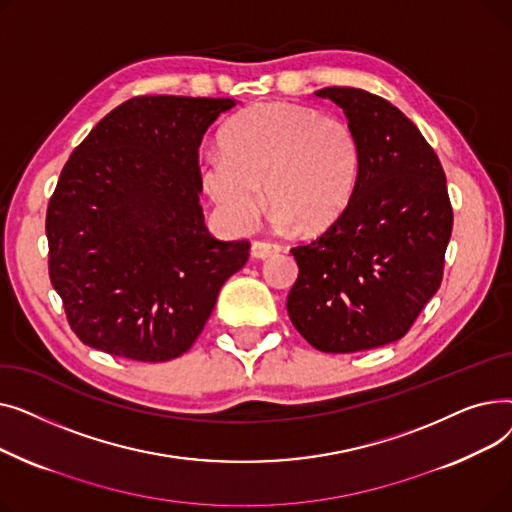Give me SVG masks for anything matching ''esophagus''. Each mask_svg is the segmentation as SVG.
<instances>
[{
    "mask_svg": "<svg viewBox=\"0 0 512 512\" xmlns=\"http://www.w3.org/2000/svg\"><path fill=\"white\" fill-rule=\"evenodd\" d=\"M282 251V247L278 242H265V240H255L253 247H251V255L255 259H267L272 255H278Z\"/></svg>",
    "mask_w": 512,
    "mask_h": 512,
    "instance_id": "obj_1",
    "label": "esophagus"
}]
</instances>
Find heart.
Wrapping results in <instances>:
<instances>
[{
    "mask_svg": "<svg viewBox=\"0 0 512 512\" xmlns=\"http://www.w3.org/2000/svg\"><path fill=\"white\" fill-rule=\"evenodd\" d=\"M222 153L203 157L199 176L226 224L247 232L263 209V186L282 228H332L351 203L361 172L355 128L311 107L263 103L232 118Z\"/></svg>",
    "mask_w": 512,
    "mask_h": 512,
    "instance_id": "obj_1",
    "label": "heart"
}]
</instances>
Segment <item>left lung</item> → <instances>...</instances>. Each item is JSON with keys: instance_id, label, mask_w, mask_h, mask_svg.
Instances as JSON below:
<instances>
[{"instance_id": "obj_1", "label": "left lung", "mask_w": 512, "mask_h": 512, "mask_svg": "<svg viewBox=\"0 0 512 512\" xmlns=\"http://www.w3.org/2000/svg\"><path fill=\"white\" fill-rule=\"evenodd\" d=\"M361 143V172L342 218L290 249L299 278L286 309L321 353H357L400 340L442 282L452 205L436 151L390 101L326 87Z\"/></svg>"}]
</instances>
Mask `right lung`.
Masks as SVG:
<instances>
[{"instance_id":"add662e5","label":"right lung","mask_w":512,"mask_h":512,"mask_svg":"<svg viewBox=\"0 0 512 512\" xmlns=\"http://www.w3.org/2000/svg\"><path fill=\"white\" fill-rule=\"evenodd\" d=\"M234 99L145 95L80 143L47 205L49 280L80 342L143 363L186 353L249 240L203 222L199 145Z\"/></svg>"}]
</instances>
